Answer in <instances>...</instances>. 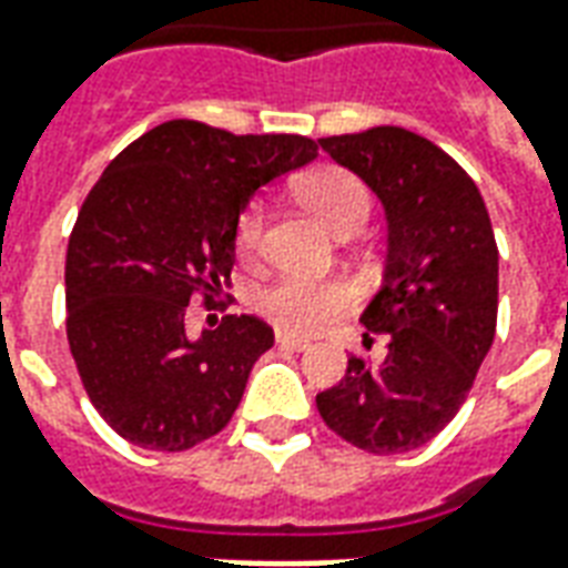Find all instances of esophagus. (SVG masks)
Returning <instances> with one entry per match:
<instances>
[{
  "label": "esophagus",
  "instance_id": "1",
  "mask_svg": "<svg viewBox=\"0 0 568 568\" xmlns=\"http://www.w3.org/2000/svg\"><path fill=\"white\" fill-rule=\"evenodd\" d=\"M276 346H283V349H295V353H304V349L310 346V341H304V337H295V334L276 332Z\"/></svg>",
  "mask_w": 568,
  "mask_h": 568
}]
</instances>
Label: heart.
<instances>
[{"label":"heart","instance_id":"obj_1","mask_svg":"<svg viewBox=\"0 0 568 568\" xmlns=\"http://www.w3.org/2000/svg\"><path fill=\"white\" fill-rule=\"evenodd\" d=\"M297 200L320 219L328 231L362 227L371 212L368 187L356 175L341 166H320L295 185ZM234 243L240 258L252 261L264 243V206L258 200L240 212L234 231ZM353 304V288L341 280H304L288 276L283 283L264 288L255 307L267 322H273L285 334H313L325 322L341 316Z\"/></svg>","mask_w":568,"mask_h":568}]
</instances>
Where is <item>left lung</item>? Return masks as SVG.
<instances>
[{"mask_svg": "<svg viewBox=\"0 0 568 568\" xmlns=\"http://www.w3.org/2000/svg\"><path fill=\"white\" fill-rule=\"evenodd\" d=\"M320 145L377 194L386 215L381 288L358 322L383 334L389 353L377 368L349 358L316 407L358 450H417L456 417L493 346L499 248L487 206L450 154L405 128Z\"/></svg>", "mask_w": 568, "mask_h": 568, "instance_id": "8db88e82", "label": "left lung"}]
</instances>
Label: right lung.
<instances>
[{
    "mask_svg": "<svg viewBox=\"0 0 568 568\" xmlns=\"http://www.w3.org/2000/svg\"><path fill=\"white\" fill-rule=\"evenodd\" d=\"M316 154L307 136H234L175 118L105 166L69 236L67 337L121 438L175 453L231 423L273 328L224 316L187 337V301L227 283L248 200Z\"/></svg>",
    "mask_w": 568,
    "mask_h": 568,
    "instance_id": "1",
    "label": "right lung"
}]
</instances>
